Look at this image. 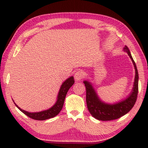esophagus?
<instances>
[{"label":"esophagus","mask_w":148,"mask_h":148,"mask_svg":"<svg viewBox=\"0 0 148 148\" xmlns=\"http://www.w3.org/2000/svg\"><path fill=\"white\" fill-rule=\"evenodd\" d=\"M84 77V72L82 71H78L76 72V73L74 74V79L76 80V81H80V80L82 79Z\"/></svg>","instance_id":"34e87169"}]
</instances>
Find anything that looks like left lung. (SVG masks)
I'll return each mask as SVG.
<instances>
[{
  "instance_id": "1",
  "label": "left lung",
  "mask_w": 148,
  "mask_h": 148,
  "mask_svg": "<svg viewBox=\"0 0 148 148\" xmlns=\"http://www.w3.org/2000/svg\"><path fill=\"white\" fill-rule=\"evenodd\" d=\"M133 63L135 76L132 91L126 98L114 103H108L102 101L99 97L92 84L89 79L84 81L86 88V102L90 114L95 119L101 121H110L118 119L128 113L136 102L138 91V73L136 64L132 59L131 52L127 46L123 47Z\"/></svg>"
}]
</instances>
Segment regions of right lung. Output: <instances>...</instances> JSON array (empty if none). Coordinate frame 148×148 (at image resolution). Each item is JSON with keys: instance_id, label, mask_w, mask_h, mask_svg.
<instances>
[{"instance_id": "1", "label": "right lung", "mask_w": 148, "mask_h": 148, "mask_svg": "<svg viewBox=\"0 0 148 148\" xmlns=\"http://www.w3.org/2000/svg\"><path fill=\"white\" fill-rule=\"evenodd\" d=\"M74 84V79L73 76L69 77V78H67L65 81L62 84V85L60 87L59 91L58 92V95H57V101L55 102V104L50 107L49 108L42 110L40 112H30L25 111V110H22L21 108H19L17 105L15 103L14 104L17 106V108H18L20 111H21L23 114H25L31 118L35 119V120H40V121H43V120H46L47 119L52 118V117H56L57 115H58L61 110L62 108V106H63L64 102L65 97H66V95L67 92H68L69 89L71 88L72 85Z\"/></svg>"}]
</instances>
